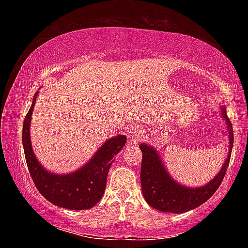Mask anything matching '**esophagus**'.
Listing matches in <instances>:
<instances>
[{
	"label": "esophagus",
	"instance_id": "34e87169",
	"mask_svg": "<svg viewBox=\"0 0 248 248\" xmlns=\"http://www.w3.org/2000/svg\"><path fill=\"white\" fill-rule=\"evenodd\" d=\"M141 139V130L140 128H132L129 134V140L132 141H138Z\"/></svg>",
	"mask_w": 248,
	"mask_h": 248
}]
</instances>
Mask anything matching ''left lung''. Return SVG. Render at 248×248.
Returning a JSON list of instances; mask_svg holds the SVG:
<instances>
[{
  "mask_svg": "<svg viewBox=\"0 0 248 248\" xmlns=\"http://www.w3.org/2000/svg\"><path fill=\"white\" fill-rule=\"evenodd\" d=\"M222 116L229 131V152L222 170L211 181L200 187H187L177 183L165 170L161 157L154 147L141 144L143 152L140 167L141 192L147 203L162 212L183 213L199 207L217 192L228 170L231 150L233 146L232 124L226 114V108L220 105Z\"/></svg>",
  "mask_w": 248,
  "mask_h": 248,
  "instance_id": "left-lung-1",
  "label": "left lung"
}]
</instances>
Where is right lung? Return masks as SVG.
Segmentation results:
<instances>
[{"mask_svg":"<svg viewBox=\"0 0 248 248\" xmlns=\"http://www.w3.org/2000/svg\"><path fill=\"white\" fill-rule=\"evenodd\" d=\"M37 93L38 92L25 116L22 130V144L31 177L39 193L51 203L70 210L91 209L102 198L109 167L116 155L123 149L127 138L117 135L108 139L87 164L71 173L55 175L46 170L37 161L30 139V124Z\"/></svg>","mask_w":248,"mask_h":248,"instance_id":"1","label":"right lung"}]
</instances>
